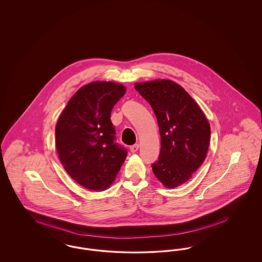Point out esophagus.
I'll use <instances>...</instances> for the list:
<instances>
[{"label":"esophagus","mask_w":262,"mask_h":262,"mask_svg":"<svg viewBox=\"0 0 262 262\" xmlns=\"http://www.w3.org/2000/svg\"><path fill=\"white\" fill-rule=\"evenodd\" d=\"M138 149H139V145H138V144H135V145H133V146H131V147H130V151H131L132 153L137 152V151H138Z\"/></svg>","instance_id":"obj_1"}]
</instances>
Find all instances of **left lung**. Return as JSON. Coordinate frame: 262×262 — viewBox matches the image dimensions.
<instances>
[{
  "mask_svg": "<svg viewBox=\"0 0 262 262\" xmlns=\"http://www.w3.org/2000/svg\"><path fill=\"white\" fill-rule=\"evenodd\" d=\"M135 89L157 117L161 150L152 170L165 187L174 189L204 163L210 138L209 121L192 96L172 80L136 83Z\"/></svg>",
  "mask_w": 262,
  "mask_h": 262,
  "instance_id": "obj_1",
  "label": "left lung"
}]
</instances>
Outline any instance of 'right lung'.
Instances as JSON below:
<instances>
[{
	"label": "right lung",
	"mask_w": 262,
	"mask_h": 262,
	"mask_svg": "<svg viewBox=\"0 0 262 262\" xmlns=\"http://www.w3.org/2000/svg\"><path fill=\"white\" fill-rule=\"evenodd\" d=\"M126 92L122 84L94 81L79 88L55 126V146L70 177L92 191L115 180L127 151L115 143L111 110Z\"/></svg>",
	"instance_id": "right-lung-1"
}]
</instances>
